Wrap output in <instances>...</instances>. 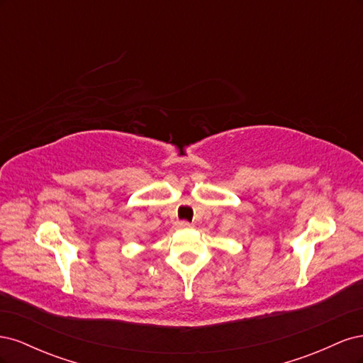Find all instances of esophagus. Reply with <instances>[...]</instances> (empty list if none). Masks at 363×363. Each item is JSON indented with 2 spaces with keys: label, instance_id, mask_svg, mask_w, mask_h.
I'll return each instance as SVG.
<instances>
[{
  "label": "esophagus",
  "instance_id": "obj_1",
  "mask_svg": "<svg viewBox=\"0 0 363 363\" xmlns=\"http://www.w3.org/2000/svg\"><path fill=\"white\" fill-rule=\"evenodd\" d=\"M177 227L184 230V228H191V227H192V224H191V223H188V221H180V223L177 224Z\"/></svg>",
  "mask_w": 363,
  "mask_h": 363
}]
</instances>
